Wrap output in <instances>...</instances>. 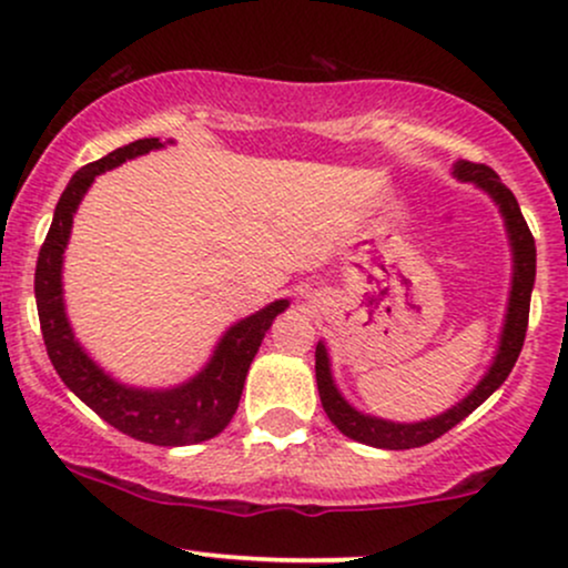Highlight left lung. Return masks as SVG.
Returning <instances> with one entry per match:
<instances>
[{
    "label": "left lung",
    "instance_id": "obj_1",
    "mask_svg": "<svg viewBox=\"0 0 568 568\" xmlns=\"http://www.w3.org/2000/svg\"><path fill=\"white\" fill-rule=\"evenodd\" d=\"M452 171L456 181H465V184H473L475 189L488 194L494 205L499 207L501 221H505L507 245H510L513 256V277L510 293H507V310L505 321H501L497 352H494L491 363H488L480 382L475 384L459 403H454L452 408L419 422H393L355 408L347 397L342 395V389H338V384L334 379V368H331L328 347H325V342L321 338L315 347V376L323 410L338 427V433L357 443H366V446L387 448V452H403V448H419L425 446V443L440 438L443 433H448V429L459 425V422L465 419V416H470L480 403L497 393L507 376H510L515 361H518L520 355V347H524L526 325H529L534 277H537V247H534L529 226H526L518 200L513 197L510 189L501 184L499 175L494 173L491 168L475 165V162L467 160H456Z\"/></svg>",
    "mask_w": 568,
    "mask_h": 568
}]
</instances>
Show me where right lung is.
<instances>
[{"label": "right lung", "mask_w": 568, "mask_h": 568, "mask_svg": "<svg viewBox=\"0 0 568 568\" xmlns=\"http://www.w3.org/2000/svg\"><path fill=\"white\" fill-rule=\"evenodd\" d=\"M168 143H173V139L133 141L71 175L69 186L63 189L55 205L53 224H50L42 251H39L34 296L50 363L71 393L80 397L84 406L93 408L103 422L130 438L173 448L216 438L221 429L230 425L243 395L247 368L262 347L266 331L272 328V321L280 312L288 310L291 302L277 298L264 310L230 325L221 334L205 366L173 387H135V384L120 382L82 347L69 323L67 302H63V251L69 245L77 207L93 186L95 175L114 171L128 160L158 152Z\"/></svg>", "instance_id": "obj_1"}]
</instances>
